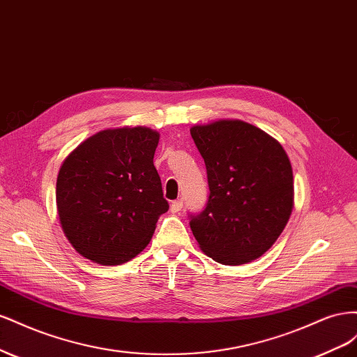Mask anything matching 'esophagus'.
<instances>
[{"instance_id":"esophagus-1","label":"esophagus","mask_w":357,"mask_h":357,"mask_svg":"<svg viewBox=\"0 0 357 357\" xmlns=\"http://www.w3.org/2000/svg\"><path fill=\"white\" fill-rule=\"evenodd\" d=\"M183 208V201L181 199H176L171 202V211L172 213H178Z\"/></svg>"}]
</instances>
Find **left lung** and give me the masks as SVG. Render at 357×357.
<instances>
[{
	"instance_id": "1",
	"label": "left lung",
	"mask_w": 357,
	"mask_h": 357,
	"mask_svg": "<svg viewBox=\"0 0 357 357\" xmlns=\"http://www.w3.org/2000/svg\"><path fill=\"white\" fill-rule=\"evenodd\" d=\"M207 168L210 197L190 215L201 250L223 265L261 257L277 241L294 208V172L275 138L243 121L190 128Z\"/></svg>"
}]
</instances>
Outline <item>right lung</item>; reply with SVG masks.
<instances>
[{
    "mask_svg": "<svg viewBox=\"0 0 357 357\" xmlns=\"http://www.w3.org/2000/svg\"><path fill=\"white\" fill-rule=\"evenodd\" d=\"M159 132L146 126L104 129L62 162L58 214L71 245L101 265L131 261L168 211L153 165Z\"/></svg>",
    "mask_w": 357,
    "mask_h": 357,
    "instance_id": "obj_1",
    "label": "right lung"
}]
</instances>
